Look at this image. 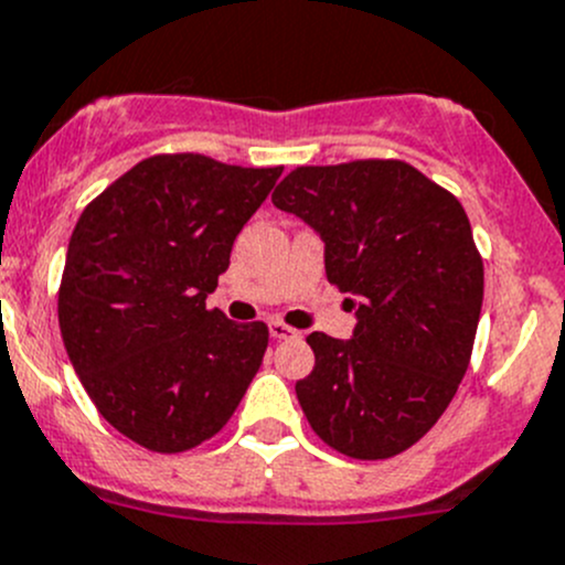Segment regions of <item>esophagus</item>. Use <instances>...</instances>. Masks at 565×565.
I'll list each match as a JSON object with an SVG mask.
<instances>
[{"label": "esophagus", "mask_w": 565, "mask_h": 565, "mask_svg": "<svg viewBox=\"0 0 565 565\" xmlns=\"http://www.w3.org/2000/svg\"><path fill=\"white\" fill-rule=\"evenodd\" d=\"M267 330H270L273 339H298V330L289 328V324L278 322V319H273V322H267Z\"/></svg>", "instance_id": "1"}]
</instances>
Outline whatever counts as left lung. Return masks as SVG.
<instances>
[{"label": "left lung", "mask_w": 565, "mask_h": 565, "mask_svg": "<svg viewBox=\"0 0 565 565\" xmlns=\"http://www.w3.org/2000/svg\"><path fill=\"white\" fill-rule=\"evenodd\" d=\"M324 243V276L350 292V339L311 333L295 383L311 429L352 459L407 451L451 404L470 363L483 262L457 196L404 161L300 167L273 191Z\"/></svg>", "instance_id": "1"}]
</instances>
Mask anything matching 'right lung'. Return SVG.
Instances as JSON below:
<instances>
[{
	"instance_id": "right-lung-1",
	"label": "right lung",
	"mask_w": 565,
	"mask_h": 565,
	"mask_svg": "<svg viewBox=\"0 0 565 565\" xmlns=\"http://www.w3.org/2000/svg\"><path fill=\"white\" fill-rule=\"evenodd\" d=\"M281 172L147 158L73 230L60 287L67 358L108 424L150 451L218 435L259 372L265 322L237 324L204 300Z\"/></svg>"
}]
</instances>
